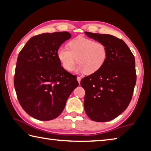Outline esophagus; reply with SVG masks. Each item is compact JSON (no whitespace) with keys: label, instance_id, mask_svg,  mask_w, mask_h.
Listing matches in <instances>:
<instances>
[{"label":"esophagus","instance_id":"34e87169","mask_svg":"<svg viewBox=\"0 0 151 151\" xmlns=\"http://www.w3.org/2000/svg\"><path fill=\"white\" fill-rule=\"evenodd\" d=\"M77 81H78V83L80 84V83H81V77H80V76H77Z\"/></svg>","mask_w":151,"mask_h":151}]
</instances>
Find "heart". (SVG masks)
Here are the masks:
<instances>
[{"label": "heart", "mask_w": 151, "mask_h": 151, "mask_svg": "<svg viewBox=\"0 0 151 151\" xmlns=\"http://www.w3.org/2000/svg\"><path fill=\"white\" fill-rule=\"evenodd\" d=\"M68 47H60L57 51L58 60L68 71L72 69L76 60L78 65L75 70L91 75L103 67L108 57V50L104 43L82 36L70 40Z\"/></svg>", "instance_id": "obj_1"}]
</instances>
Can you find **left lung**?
Instances as JSON below:
<instances>
[{
  "label": "left lung",
  "instance_id": "obj_1",
  "mask_svg": "<svg viewBox=\"0 0 151 151\" xmlns=\"http://www.w3.org/2000/svg\"><path fill=\"white\" fill-rule=\"evenodd\" d=\"M85 33L104 43L108 50L103 67L81 81L85 91V111L92 121H111L127 108L132 99L137 81L134 57L126 43L116 37Z\"/></svg>",
  "mask_w": 151,
  "mask_h": 151
}]
</instances>
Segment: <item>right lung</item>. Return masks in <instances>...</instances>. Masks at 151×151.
<instances>
[{"instance_id": "obj_1", "label": "right lung", "mask_w": 151, "mask_h": 151, "mask_svg": "<svg viewBox=\"0 0 151 151\" xmlns=\"http://www.w3.org/2000/svg\"><path fill=\"white\" fill-rule=\"evenodd\" d=\"M70 37L68 32L35 36L18 56L14 78L17 98L24 111L36 119L58 117L78 86L76 76L60 66L57 56L58 48Z\"/></svg>"}]
</instances>
